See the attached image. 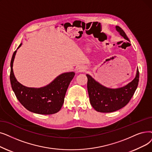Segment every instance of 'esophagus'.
I'll use <instances>...</instances> for the list:
<instances>
[{"instance_id": "esophagus-1", "label": "esophagus", "mask_w": 152, "mask_h": 152, "mask_svg": "<svg viewBox=\"0 0 152 152\" xmlns=\"http://www.w3.org/2000/svg\"><path fill=\"white\" fill-rule=\"evenodd\" d=\"M76 70L79 72H84V71L86 70V68L84 66H80L77 67Z\"/></svg>"}]
</instances>
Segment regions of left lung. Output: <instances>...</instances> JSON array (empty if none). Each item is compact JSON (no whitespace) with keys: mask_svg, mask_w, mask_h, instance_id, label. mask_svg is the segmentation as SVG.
Instances as JSON below:
<instances>
[{"mask_svg":"<svg viewBox=\"0 0 152 152\" xmlns=\"http://www.w3.org/2000/svg\"><path fill=\"white\" fill-rule=\"evenodd\" d=\"M115 28L124 39L129 41V38L120 27L116 26ZM86 76L88 91L91 105L97 112L107 113L119 110L129 103L137 88L139 71L137 69L135 77L130 83L125 86L116 89L105 87L90 75L87 74Z\"/></svg>","mask_w":152,"mask_h":152,"instance_id":"1","label":"left lung"}]
</instances>
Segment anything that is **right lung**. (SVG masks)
<instances>
[{
  "label": "right lung",
  "instance_id": "1",
  "mask_svg": "<svg viewBox=\"0 0 152 152\" xmlns=\"http://www.w3.org/2000/svg\"><path fill=\"white\" fill-rule=\"evenodd\" d=\"M22 43L18 46L21 47ZM15 50L10 62V80L12 88L18 101L28 110L38 114L50 115L60 111L64 103V96L70 82L74 77V72H64L57 76L46 86L28 88L17 81L13 71Z\"/></svg>",
  "mask_w": 152,
  "mask_h": 152
}]
</instances>
